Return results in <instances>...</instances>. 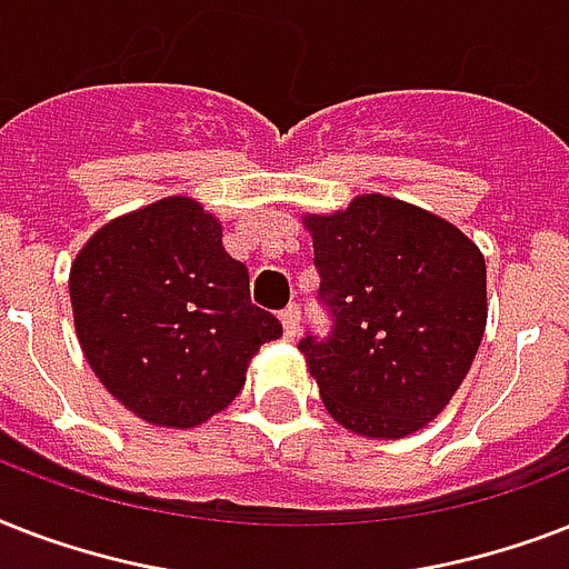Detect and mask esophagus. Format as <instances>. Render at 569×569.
Masks as SVG:
<instances>
[{
  "instance_id": "obj_1",
  "label": "esophagus",
  "mask_w": 569,
  "mask_h": 569,
  "mask_svg": "<svg viewBox=\"0 0 569 569\" xmlns=\"http://www.w3.org/2000/svg\"><path fill=\"white\" fill-rule=\"evenodd\" d=\"M280 321H283V333L286 339H295V333H298V325H301V307H286L283 312H280Z\"/></svg>"
}]
</instances>
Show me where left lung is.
Segmentation results:
<instances>
[{
	"label": "left lung",
	"instance_id": "8db88e82",
	"mask_svg": "<svg viewBox=\"0 0 569 569\" xmlns=\"http://www.w3.org/2000/svg\"><path fill=\"white\" fill-rule=\"evenodd\" d=\"M328 337L298 342L328 413L363 437H407L449 405L487 325L481 250L383 194L307 214Z\"/></svg>",
	"mask_w": 569,
	"mask_h": 569
}]
</instances>
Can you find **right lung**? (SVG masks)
<instances>
[{"label": "right lung", "mask_w": 569, "mask_h": 569, "mask_svg": "<svg viewBox=\"0 0 569 569\" xmlns=\"http://www.w3.org/2000/svg\"><path fill=\"white\" fill-rule=\"evenodd\" d=\"M76 333L102 387L144 422L194 428L244 387L250 357L283 337L250 303L221 223L168 197L106 223L70 268Z\"/></svg>", "instance_id": "obj_1"}]
</instances>
